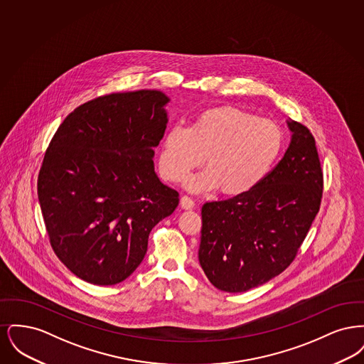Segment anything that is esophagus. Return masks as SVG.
I'll use <instances>...</instances> for the list:
<instances>
[{"instance_id": "1", "label": "esophagus", "mask_w": 364, "mask_h": 364, "mask_svg": "<svg viewBox=\"0 0 364 364\" xmlns=\"http://www.w3.org/2000/svg\"><path fill=\"white\" fill-rule=\"evenodd\" d=\"M180 206L183 208H186V210H191V208H193V206H195V202L191 199L190 196L184 195V196H181V199H180Z\"/></svg>"}]
</instances>
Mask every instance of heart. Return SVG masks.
<instances>
[{
  "label": "heart",
  "instance_id": "b5f03b06",
  "mask_svg": "<svg viewBox=\"0 0 364 364\" xmlns=\"http://www.w3.org/2000/svg\"><path fill=\"white\" fill-rule=\"evenodd\" d=\"M284 144L281 128L242 109L223 106L203 112L190 128L174 125L161 140L159 171L183 181L203 161L206 169L192 176L193 192L217 190L229 196L255 188L272 171Z\"/></svg>",
  "mask_w": 364,
  "mask_h": 364
}]
</instances>
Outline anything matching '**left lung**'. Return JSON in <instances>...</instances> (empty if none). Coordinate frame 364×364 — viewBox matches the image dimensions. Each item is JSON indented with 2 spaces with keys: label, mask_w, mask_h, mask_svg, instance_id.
I'll return each mask as SVG.
<instances>
[{
  "label": "left lung",
  "mask_w": 364,
  "mask_h": 364,
  "mask_svg": "<svg viewBox=\"0 0 364 364\" xmlns=\"http://www.w3.org/2000/svg\"><path fill=\"white\" fill-rule=\"evenodd\" d=\"M287 125L289 146L255 188L202 206L199 263L224 292H245L282 273L319 210L323 176L315 139L299 122Z\"/></svg>",
  "instance_id": "obj_1"
}]
</instances>
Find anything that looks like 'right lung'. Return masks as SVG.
Masks as SVG:
<instances>
[{
  "label": "right lung",
  "mask_w": 364,
  "mask_h": 364,
  "mask_svg": "<svg viewBox=\"0 0 364 364\" xmlns=\"http://www.w3.org/2000/svg\"><path fill=\"white\" fill-rule=\"evenodd\" d=\"M169 102L158 90L105 95L76 107L49 144L38 176L43 220L55 255L90 284L129 277L178 205L153 161Z\"/></svg>",
  "instance_id": "add662e5"
}]
</instances>
